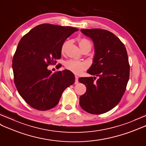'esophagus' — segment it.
I'll return each mask as SVG.
<instances>
[{"label":"esophagus","mask_w":146,"mask_h":146,"mask_svg":"<svg viewBox=\"0 0 146 146\" xmlns=\"http://www.w3.org/2000/svg\"><path fill=\"white\" fill-rule=\"evenodd\" d=\"M76 78V80H75V84H77L78 82H79V78H78L77 76L75 77Z\"/></svg>","instance_id":"esophagus-1"}]
</instances>
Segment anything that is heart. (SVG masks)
I'll return each instance as SVG.
<instances>
[{
  "mask_svg": "<svg viewBox=\"0 0 146 146\" xmlns=\"http://www.w3.org/2000/svg\"><path fill=\"white\" fill-rule=\"evenodd\" d=\"M79 44L81 49H83L85 48L90 47L91 48L90 42L87 39H80L79 41ZM66 43H64L62 46V52H64L66 48ZM64 66L67 69L72 72L76 74H79L83 72L84 70L87 68V64L85 62L79 61L76 59H69L66 61L64 63Z\"/></svg>",
  "mask_w": 146,
  "mask_h": 146,
  "instance_id": "heart-1",
  "label": "heart"
}]
</instances>
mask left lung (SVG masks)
I'll list each match as a JSON object with an SVG mask.
<instances>
[{
  "label": "left lung",
  "mask_w": 146,
  "mask_h": 146,
  "mask_svg": "<svg viewBox=\"0 0 146 146\" xmlns=\"http://www.w3.org/2000/svg\"><path fill=\"white\" fill-rule=\"evenodd\" d=\"M80 31L94 42L93 63L87 72L95 76L79 78L87 87L79 104L85 111L102 114L115 107L126 90L129 78L128 57L124 44L111 32L97 28Z\"/></svg>",
  "instance_id": "1"
}]
</instances>
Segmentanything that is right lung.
<instances>
[{
    "label": "right lung",
    "instance_id": "add662e5",
    "mask_svg": "<svg viewBox=\"0 0 146 146\" xmlns=\"http://www.w3.org/2000/svg\"><path fill=\"white\" fill-rule=\"evenodd\" d=\"M79 29L41 24L21 39L12 60L17 89L27 104L45 111L56 106L63 91L75 82V76L65 69L52 73L48 69L61 57L66 39Z\"/></svg>",
    "mask_w": 146,
    "mask_h": 146
}]
</instances>
